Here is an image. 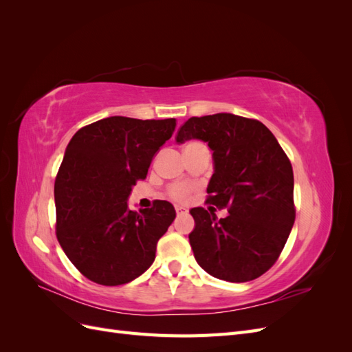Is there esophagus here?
<instances>
[{
  "label": "esophagus",
  "instance_id": "1",
  "mask_svg": "<svg viewBox=\"0 0 352 352\" xmlns=\"http://www.w3.org/2000/svg\"><path fill=\"white\" fill-rule=\"evenodd\" d=\"M176 214L177 216H180V214H186V212H188V210L186 208H184V207H179V206H176Z\"/></svg>",
  "mask_w": 352,
  "mask_h": 352
}]
</instances>
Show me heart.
I'll return each instance as SVG.
<instances>
[{"mask_svg":"<svg viewBox=\"0 0 352 352\" xmlns=\"http://www.w3.org/2000/svg\"><path fill=\"white\" fill-rule=\"evenodd\" d=\"M190 144H197V142H190ZM188 144V145H190ZM195 190V185L192 184H186V182H180V184H173L168 186L167 194L176 202H188L190 199V195Z\"/></svg>","mask_w":352,"mask_h":352,"instance_id":"heart-1","label":"heart"}]
</instances>
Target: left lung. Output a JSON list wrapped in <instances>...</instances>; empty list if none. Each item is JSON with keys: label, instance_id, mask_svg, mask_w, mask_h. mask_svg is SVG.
<instances>
[{"label": "left lung", "instance_id": "1", "mask_svg": "<svg viewBox=\"0 0 352 352\" xmlns=\"http://www.w3.org/2000/svg\"><path fill=\"white\" fill-rule=\"evenodd\" d=\"M189 140L204 141L212 151L206 202L229 212L217 219L212 207L190 210L194 257L217 279H257L278 261L295 221L289 158L261 122L230 113L190 117L176 142Z\"/></svg>", "mask_w": 352, "mask_h": 352}]
</instances>
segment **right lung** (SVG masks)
<instances>
[{
    "mask_svg": "<svg viewBox=\"0 0 352 352\" xmlns=\"http://www.w3.org/2000/svg\"><path fill=\"white\" fill-rule=\"evenodd\" d=\"M176 119L113 116L73 135L56 177V235L85 278L124 285L154 263L157 242L176 217L168 201L132 211L127 198L145 179L154 154L172 138Z\"/></svg>",
    "mask_w": 352,
    "mask_h": 352,
    "instance_id": "1",
    "label": "right lung"
}]
</instances>
